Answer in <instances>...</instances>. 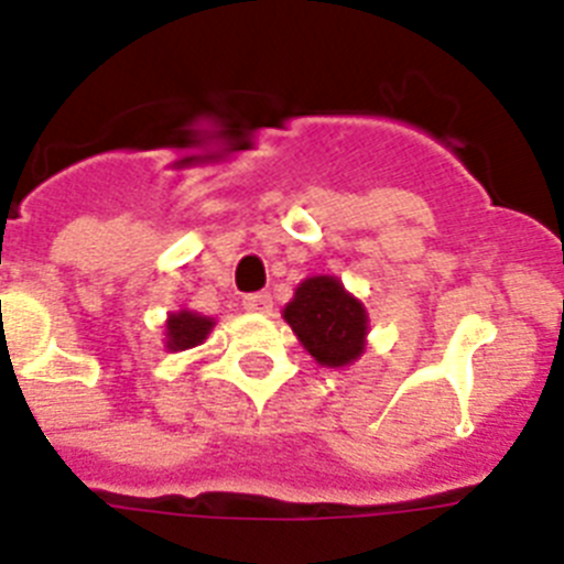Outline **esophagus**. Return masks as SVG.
Wrapping results in <instances>:
<instances>
[{
  "instance_id": "34e87169",
  "label": "esophagus",
  "mask_w": 564,
  "mask_h": 564,
  "mask_svg": "<svg viewBox=\"0 0 564 564\" xmlns=\"http://www.w3.org/2000/svg\"><path fill=\"white\" fill-rule=\"evenodd\" d=\"M243 310L269 312L272 310V295L269 292H249V295H243Z\"/></svg>"
}]
</instances>
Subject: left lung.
<instances>
[{"label": "left lung", "mask_w": 564, "mask_h": 564, "mask_svg": "<svg viewBox=\"0 0 564 564\" xmlns=\"http://www.w3.org/2000/svg\"><path fill=\"white\" fill-rule=\"evenodd\" d=\"M283 318L318 364L344 367L361 355L367 312L335 278H306L283 310Z\"/></svg>", "instance_id": "left-lung-1"}]
</instances>
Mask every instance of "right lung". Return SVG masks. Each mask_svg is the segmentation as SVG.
<instances>
[{
	"label": "right lung",
	"mask_w": 564,
	"mask_h": 564,
	"mask_svg": "<svg viewBox=\"0 0 564 564\" xmlns=\"http://www.w3.org/2000/svg\"><path fill=\"white\" fill-rule=\"evenodd\" d=\"M215 326L212 318H203L197 312H177L165 324V347L169 349H192L197 344H203V338L209 335V329Z\"/></svg>",
	"instance_id": "1"
}]
</instances>
